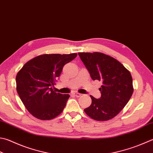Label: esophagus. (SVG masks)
I'll use <instances>...</instances> for the list:
<instances>
[{"mask_svg":"<svg viewBox=\"0 0 153 153\" xmlns=\"http://www.w3.org/2000/svg\"><path fill=\"white\" fill-rule=\"evenodd\" d=\"M73 94H74L75 97H80L82 95L81 94H80V93H74Z\"/></svg>","mask_w":153,"mask_h":153,"instance_id":"obj_1","label":"esophagus"}]
</instances>
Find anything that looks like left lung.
Here are the masks:
<instances>
[{
    "label": "left lung",
    "mask_w": 153,
    "mask_h": 153,
    "mask_svg": "<svg viewBox=\"0 0 153 153\" xmlns=\"http://www.w3.org/2000/svg\"><path fill=\"white\" fill-rule=\"evenodd\" d=\"M79 55L93 80L102 82L100 99L91 95V105L84 111L95 120L113 119L121 111L133 93L131 74L117 59L99 52L79 53Z\"/></svg>",
    "instance_id": "8db88e82"
}]
</instances>
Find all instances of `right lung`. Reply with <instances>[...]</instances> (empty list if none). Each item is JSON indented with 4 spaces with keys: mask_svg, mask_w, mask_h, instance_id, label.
I'll return each mask as SVG.
<instances>
[{
    "mask_svg": "<svg viewBox=\"0 0 153 153\" xmlns=\"http://www.w3.org/2000/svg\"><path fill=\"white\" fill-rule=\"evenodd\" d=\"M76 53L45 54L26 62L16 76V91L28 111L40 120H51L63 111L69 94L56 93V85L64 66Z\"/></svg>",
    "mask_w": 153,
    "mask_h": 153,
    "instance_id": "obj_1",
    "label": "right lung"
}]
</instances>
